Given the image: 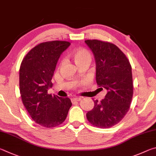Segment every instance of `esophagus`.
Wrapping results in <instances>:
<instances>
[{"mask_svg": "<svg viewBox=\"0 0 156 156\" xmlns=\"http://www.w3.org/2000/svg\"><path fill=\"white\" fill-rule=\"evenodd\" d=\"M81 99H82V97H75L73 99V101H80V100H81Z\"/></svg>", "mask_w": 156, "mask_h": 156, "instance_id": "34e87169", "label": "esophagus"}]
</instances>
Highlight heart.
<instances>
[{
  "mask_svg": "<svg viewBox=\"0 0 156 156\" xmlns=\"http://www.w3.org/2000/svg\"><path fill=\"white\" fill-rule=\"evenodd\" d=\"M70 56L74 59V61L78 66L81 64H90L92 62V55L90 51L85 48H80L77 50H75L70 53ZM64 63V60H62L60 62V65ZM88 82L86 79L80 81V85H85Z\"/></svg>",
  "mask_w": 156,
  "mask_h": 156,
  "instance_id": "obj_1",
  "label": "heart"
}]
</instances>
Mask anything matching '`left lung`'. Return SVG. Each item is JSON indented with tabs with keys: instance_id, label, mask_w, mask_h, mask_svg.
<instances>
[{
	"instance_id": "obj_1",
	"label": "left lung",
	"mask_w": 156,
	"mask_h": 156,
	"mask_svg": "<svg viewBox=\"0 0 156 156\" xmlns=\"http://www.w3.org/2000/svg\"><path fill=\"white\" fill-rule=\"evenodd\" d=\"M85 42L94 55L97 85L108 91L101 101L93 100L94 107L86 117L93 126L107 129L119 123L129 110L133 92L132 66L112 43L98 40Z\"/></svg>"
}]
</instances>
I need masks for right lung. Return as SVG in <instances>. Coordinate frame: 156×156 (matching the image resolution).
<instances>
[{
    "instance_id": "obj_1",
    "label": "right lung",
    "mask_w": 156,
    "mask_h": 156,
    "mask_svg": "<svg viewBox=\"0 0 156 156\" xmlns=\"http://www.w3.org/2000/svg\"><path fill=\"white\" fill-rule=\"evenodd\" d=\"M70 43L49 41L37 44L22 61L19 85L22 101L33 121L46 128L61 125L72 106L68 97L48 94L60 55Z\"/></svg>"
}]
</instances>
